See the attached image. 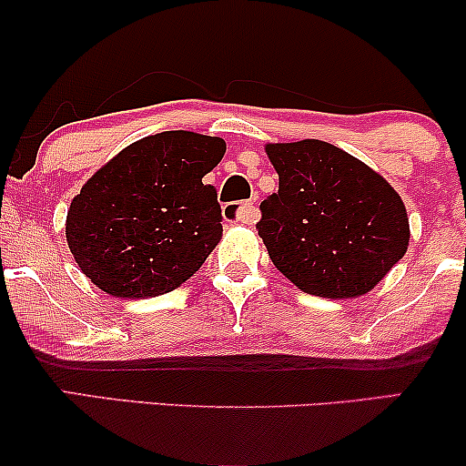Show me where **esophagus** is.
<instances>
[{"instance_id": "34e87169", "label": "esophagus", "mask_w": 466, "mask_h": 466, "mask_svg": "<svg viewBox=\"0 0 466 466\" xmlns=\"http://www.w3.org/2000/svg\"><path fill=\"white\" fill-rule=\"evenodd\" d=\"M222 214L228 222H244V225H252L258 218V209L254 203H227L222 208Z\"/></svg>"}]
</instances>
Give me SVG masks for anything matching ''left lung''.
Returning <instances> with one entry per match:
<instances>
[{
	"instance_id": "1",
	"label": "left lung",
	"mask_w": 466,
	"mask_h": 466,
	"mask_svg": "<svg viewBox=\"0 0 466 466\" xmlns=\"http://www.w3.org/2000/svg\"><path fill=\"white\" fill-rule=\"evenodd\" d=\"M278 193L260 203L258 235L299 290L354 299L405 257L410 218L384 176L320 139L267 144Z\"/></svg>"
}]
</instances>
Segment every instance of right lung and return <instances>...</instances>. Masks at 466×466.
<instances>
[{
  "label": "right lung",
  "mask_w": 466,
  "mask_h": 466,
  "mask_svg": "<svg viewBox=\"0 0 466 466\" xmlns=\"http://www.w3.org/2000/svg\"><path fill=\"white\" fill-rule=\"evenodd\" d=\"M222 137L163 131L142 137L85 182L66 238L80 271L107 295L148 299L182 286L222 238L216 188Z\"/></svg>",
  "instance_id": "add662e5"
}]
</instances>
